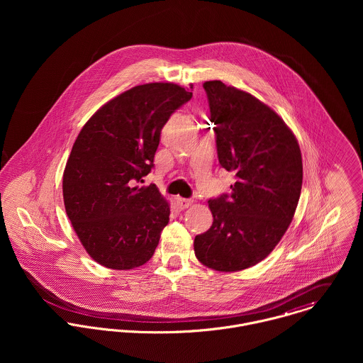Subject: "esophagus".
I'll list each match as a JSON object with an SVG mask.
<instances>
[{"mask_svg":"<svg viewBox=\"0 0 363 363\" xmlns=\"http://www.w3.org/2000/svg\"><path fill=\"white\" fill-rule=\"evenodd\" d=\"M177 203L182 208H189L193 206V200H189V199H177Z\"/></svg>","mask_w":363,"mask_h":363,"instance_id":"34e87169","label":"esophagus"}]
</instances>
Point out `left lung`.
<instances>
[{"label": "left lung", "mask_w": 363, "mask_h": 363, "mask_svg": "<svg viewBox=\"0 0 363 363\" xmlns=\"http://www.w3.org/2000/svg\"><path fill=\"white\" fill-rule=\"evenodd\" d=\"M203 86L219 163L236 183L208 201L213 222L196 236L194 253L208 268L233 272L265 259L285 235L301 197L302 154L291 128L257 98L220 81Z\"/></svg>", "instance_id": "1"}]
</instances>
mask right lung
<instances>
[{"mask_svg": "<svg viewBox=\"0 0 363 363\" xmlns=\"http://www.w3.org/2000/svg\"><path fill=\"white\" fill-rule=\"evenodd\" d=\"M191 89L134 86L104 104L78 134L62 174L64 206L101 265L133 269L154 256L170 208L155 184L138 183L154 166L163 125L191 99Z\"/></svg>", "mask_w": 363, "mask_h": 363, "instance_id": "1", "label": "right lung"}]
</instances>
